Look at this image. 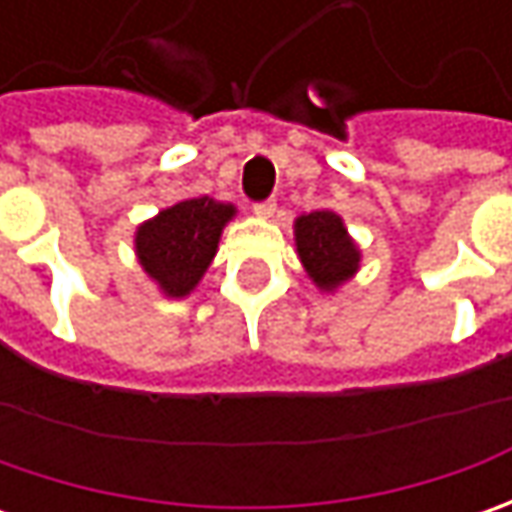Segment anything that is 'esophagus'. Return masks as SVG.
<instances>
[{
	"mask_svg": "<svg viewBox=\"0 0 512 512\" xmlns=\"http://www.w3.org/2000/svg\"><path fill=\"white\" fill-rule=\"evenodd\" d=\"M273 210H276V199H265V202H256V205H253V213L262 216V219H270Z\"/></svg>",
	"mask_w": 512,
	"mask_h": 512,
	"instance_id": "obj_1",
	"label": "esophagus"
}]
</instances>
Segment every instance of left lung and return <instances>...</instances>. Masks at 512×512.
Wrapping results in <instances>:
<instances>
[{
  "label": "left lung",
  "instance_id": "8db88e82",
  "mask_svg": "<svg viewBox=\"0 0 512 512\" xmlns=\"http://www.w3.org/2000/svg\"><path fill=\"white\" fill-rule=\"evenodd\" d=\"M296 250L313 285L325 293L350 282L362 262V250L350 239L342 216L333 210H313L293 225Z\"/></svg>",
  "mask_w": 512,
  "mask_h": 512
}]
</instances>
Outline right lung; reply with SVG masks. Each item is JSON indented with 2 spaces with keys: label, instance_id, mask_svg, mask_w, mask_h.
<instances>
[{
  "label": "right lung",
  "instance_id": "add662e5",
  "mask_svg": "<svg viewBox=\"0 0 512 512\" xmlns=\"http://www.w3.org/2000/svg\"><path fill=\"white\" fill-rule=\"evenodd\" d=\"M236 207L210 196H196L159 210V216L136 227L139 265L168 299H185L213 262L225 225Z\"/></svg>",
  "mask_w": 512,
  "mask_h": 512
}]
</instances>
